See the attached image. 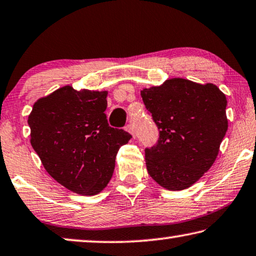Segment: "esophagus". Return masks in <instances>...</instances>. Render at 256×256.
Instances as JSON below:
<instances>
[{
  "label": "esophagus",
  "instance_id": "obj_1",
  "mask_svg": "<svg viewBox=\"0 0 256 256\" xmlns=\"http://www.w3.org/2000/svg\"><path fill=\"white\" fill-rule=\"evenodd\" d=\"M125 130H126V131L130 133V134L132 136L133 139H134V138H136V131H134V128H133L131 124H128V125H126V128H125Z\"/></svg>",
  "mask_w": 256,
  "mask_h": 256
}]
</instances>
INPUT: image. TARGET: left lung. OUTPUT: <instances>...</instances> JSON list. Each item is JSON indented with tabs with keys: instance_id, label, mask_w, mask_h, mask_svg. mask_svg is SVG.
Instances as JSON below:
<instances>
[{
	"instance_id": "8db88e82",
	"label": "left lung",
	"mask_w": 256,
	"mask_h": 256,
	"mask_svg": "<svg viewBox=\"0 0 256 256\" xmlns=\"http://www.w3.org/2000/svg\"><path fill=\"white\" fill-rule=\"evenodd\" d=\"M140 93L160 130L157 144L146 149L149 176L172 192L189 188L218 157L228 130L226 94L213 83L181 77Z\"/></svg>"
}]
</instances>
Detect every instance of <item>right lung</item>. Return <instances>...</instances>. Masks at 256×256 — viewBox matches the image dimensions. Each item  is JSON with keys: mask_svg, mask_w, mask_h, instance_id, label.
<instances>
[{"mask_svg": "<svg viewBox=\"0 0 256 256\" xmlns=\"http://www.w3.org/2000/svg\"><path fill=\"white\" fill-rule=\"evenodd\" d=\"M108 91L66 85L42 96L28 116L30 144L46 171L70 192L94 196L112 176L120 146L131 136L109 126Z\"/></svg>", "mask_w": 256, "mask_h": 256, "instance_id": "1", "label": "right lung"}]
</instances>
